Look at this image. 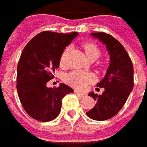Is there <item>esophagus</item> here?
Instances as JSON below:
<instances>
[{
    "label": "esophagus",
    "mask_w": 147,
    "mask_h": 147,
    "mask_svg": "<svg viewBox=\"0 0 147 147\" xmlns=\"http://www.w3.org/2000/svg\"><path fill=\"white\" fill-rule=\"evenodd\" d=\"M75 93H76L78 96H80V97H85V96H86V93L80 92V91H78V90H75Z\"/></svg>",
    "instance_id": "obj_1"
}]
</instances>
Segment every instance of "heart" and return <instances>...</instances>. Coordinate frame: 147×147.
Instances as JSON below:
<instances>
[{
  "label": "heart",
  "instance_id": "obj_1",
  "mask_svg": "<svg viewBox=\"0 0 147 147\" xmlns=\"http://www.w3.org/2000/svg\"><path fill=\"white\" fill-rule=\"evenodd\" d=\"M82 48L84 49L86 54L90 59H96L100 55L98 46L94 42H86L83 44ZM70 48L67 47L64 49L60 57L61 65L66 63L67 57L69 53ZM96 80L95 76L90 71H73L66 76V82L77 90H84L88 86V85L94 82Z\"/></svg>",
  "mask_w": 147,
  "mask_h": 147
}]
</instances>
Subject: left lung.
I'll return each instance as SVG.
<instances>
[{"label": "left lung", "mask_w": 147, "mask_h": 147, "mask_svg": "<svg viewBox=\"0 0 147 147\" xmlns=\"http://www.w3.org/2000/svg\"><path fill=\"white\" fill-rule=\"evenodd\" d=\"M91 35L106 45L110 64L105 78L97 84L105 89L103 94H89L97 103L86 115L94 120L104 121L114 117L126 103L133 88V67L126 49L113 36L104 32L92 33Z\"/></svg>", "instance_id": "obj_1"}]
</instances>
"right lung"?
<instances>
[{
    "label": "right lung",
    "mask_w": 147,
    "mask_h": 147,
    "mask_svg": "<svg viewBox=\"0 0 147 147\" xmlns=\"http://www.w3.org/2000/svg\"><path fill=\"white\" fill-rule=\"evenodd\" d=\"M78 35L43 31L34 36L23 50L17 66V91L24 109L31 118L41 122L52 121L61 111L64 96L73 92L65 84L48 88L54 78L60 57L67 45Z\"/></svg>",
    "instance_id": "obj_1"
}]
</instances>
